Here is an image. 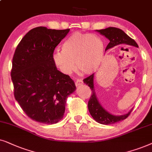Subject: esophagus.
Listing matches in <instances>:
<instances>
[{
    "mask_svg": "<svg viewBox=\"0 0 152 152\" xmlns=\"http://www.w3.org/2000/svg\"><path fill=\"white\" fill-rule=\"evenodd\" d=\"M83 83V80L81 79H77L76 80V83H75V84H76V86H79L80 85H82Z\"/></svg>",
    "mask_w": 152,
    "mask_h": 152,
    "instance_id": "1",
    "label": "esophagus"
}]
</instances>
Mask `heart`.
Instances as JSON below:
<instances>
[{"label": "heart", "instance_id": "b5f03b06", "mask_svg": "<svg viewBox=\"0 0 152 152\" xmlns=\"http://www.w3.org/2000/svg\"><path fill=\"white\" fill-rule=\"evenodd\" d=\"M104 44L98 36L76 32L62 45V51L53 54V61L64 74H70L75 68L86 74L94 72L104 58Z\"/></svg>", "mask_w": 152, "mask_h": 152}]
</instances>
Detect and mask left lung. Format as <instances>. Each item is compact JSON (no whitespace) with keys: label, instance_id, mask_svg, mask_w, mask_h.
I'll return each instance as SVG.
<instances>
[{"label":"left lung","instance_id":"obj_1","mask_svg":"<svg viewBox=\"0 0 152 152\" xmlns=\"http://www.w3.org/2000/svg\"><path fill=\"white\" fill-rule=\"evenodd\" d=\"M96 31L99 32L101 35L105 36L110 41L108 46H106V50L115 46L121 45V44H128V45L138 47V45L135 42V40L131 39L120 28L109 27L102 30H96ZM93 82H94V74L83 79L84 83L88 85L92 90V95L88 102V110L94 120L100 124L108 125L115 124L127 118L133 108L131 109L127 114L120 115V116H115L107 112L97 99L94 92Z\"/></svg>","mask_w":152,"mask_h":152}]
</instances>
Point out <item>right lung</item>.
I'll list each match as a JSON object with an SVG mask.
<instances>
[{"label": "right lung", "mask_w": 152, "mask_h": 152, "mask_svg": "<svg viewBox=\"0 0 152 152\" xmlns=\"http://www.w3.org/2000/svg\"><path fill=\"white\" fill-rule=\"evenodd\" d=\"M69 31L35 28L15 50L11 70L14 95L26 115L36 122L53 124L61 120L66 98L76 90L72 78L57 69L53 58Z\"/></svg>", "instance_id": "1"}]
</instances>
